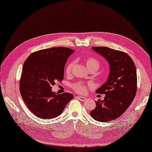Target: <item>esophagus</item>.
Segmentation results:
<instances>
[{
  "instance_id": "1",
  "label": "esophagus",
  "mask_w": 152,
  "mask_h": 152,
  "mask_svg": "<svg viewBox=\"0 0 152 152\" xmlns=\"http://www.w3.org/2000/svg\"><path fill=\"white\" fill-rule=\"evenodd\" d=\"M76 98L77 99H79L80 101H81V102H85L86 100V98L83 97V96H76Z\"/></svg>"
}]
</instances>
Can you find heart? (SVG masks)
<instances>
[{"mask_svg":"<svg viewBox=\"0 0 152 152\" xmlns=\"http://www.w3.org/2000/svg\"><path fill=\"white\" fill-rule=\"evenodd\" d=\"M85 64H86V67L88 68V70L89 71L94 70L95 72H96L98 70L100 66L99 61L97 59L93 57H89L88 58H87L85 61ZM73 65H74V62L73 61H72L68 64L65 68V72L66 74H70L71 73ZM88 86L91 87L92 85L89 84L88 85ZM73 87L77 93H80V94L85 93L87 89V86L84 84L83 83H82V82H77V83L73 85Z\"/></svg>","mask_w":152,"mask_h":152,"instance_id":"heart-1","label":"heart"}]
</instances>
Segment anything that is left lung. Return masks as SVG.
Listing matches in <instances>:
<instances>
[{
  "label": "left lung",
  "mask_w": 152,
  "mask_h": 152,
  "mask_svg": "<svg viewBox=\"0 0 152 152\" xmlns=\"http://www.w3.org/2000/svg\"><path fill=\"white\" fill-rule=\"evenodd\" d=\"M110 65L107 80L96 90L105 96L96 102L91 116L99 122H108L120 117L131 105L137 90L136 68L134 61L126 53L107 47H93Z\"/></svg>",
  "instance_id": "left-lung-1"
}]
</instances>
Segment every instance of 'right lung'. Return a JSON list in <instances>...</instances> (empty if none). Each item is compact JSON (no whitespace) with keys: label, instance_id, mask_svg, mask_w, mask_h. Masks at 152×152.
I'll return each instance as SVG.
<instances>
[{"label":"right lung","instance_id":"add662e5","mask_svg":"<svg viewBox=\"0 0 152 152\" xmlns=\"http://www.w3.org/2000/svg\"><path fill=\"white\" fill-rule=\"evenodd\" d=\"M74 50L64 47L39 50L31 54L22 69L20 91L26 107L43 119L59 116L73 98L69 93H55L52 86L62 80L68 57Z\"/></svg>","mask_w":152,"mask_h":152}]
</instances>
